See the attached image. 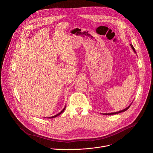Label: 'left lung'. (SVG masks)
Wrapping results in <instances>:
<instances>
[{
  "label": "left lung",
  "instance_id": "1",
  "mask_svg": "<svg viewBox=\"0 0 153 153\" xmlns=\"http://www.w3.org/2000/svg\"><path fill=\"white\" fill-rule=\"evenodd\" d=\"M130 46H131V48H132V50H133V51H134L135 53H136V51H135V50H134V47L133 46V45L130 44ZM131 104H130V105L129 106H128V107H126V108H125V109H123V110H120V111H117V112H114V113H109V114H103V115H115V114H119V113H121V112H123V111H125L127 110L128 108H129V107H130V105H131Z\"/></svg>",
  "mask_w": 153,
  "mask_h": 153
}]
</instances>
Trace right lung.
Listing matches in <instances>:
<instances>
[{
  "mask_svg": "<svg viewBox=\"0 0 153 153\" xmlns=\"http://www.w3.org/2000/svg\"><path fill=\"white\" fill-rule=\"evenodd\" d=\"M65 108H66V106L64 107V108L62 109V110H61L59 114H58L57 115H54V116H53V117H49V118H55V117H58V116H59L60 114H61L62 112L64 111V110H65Z\"/></svg>",
  "mask_w": 153,
  "mask_h": 153,
  "instance_id": "add662e5",
  "label": "right lung"
}]
</instances>
